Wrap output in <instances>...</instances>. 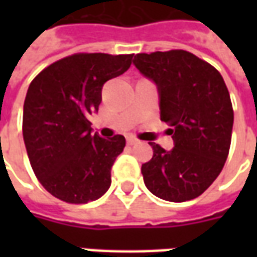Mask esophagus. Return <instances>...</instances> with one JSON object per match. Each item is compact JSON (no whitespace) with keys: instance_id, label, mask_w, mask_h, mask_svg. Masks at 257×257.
<instances>
[{"instance_id":"34e87169","label":"esophagus","mask_w":257,"mask_h":257,"mask_svg":"<svg viewBox=\"0 0 257 257\" xmlns=\"http://www.w3.org/2000/svg\"><path fill=\"white\" fill-rule=\"evenodd\" d=\"M126 143H128L129 146H134V145H138V143H139V140L136 139V138H134V136H129V138H126Z\"/></svg>"}]
</instances>
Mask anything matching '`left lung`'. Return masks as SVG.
I'll return each instance as SVG.
<instances>
[{"label": "left lung", "instance_id": "1", "mask_svg": "<svg viewBox=\"0 0 257 257\" xmlns=\"http://www.w3.org/2000/svg\"><path fill=\"white\" fill-rule=\"evenodd\" d=\"M134 64L160 92V117L175 147L150 142L153 158L142 165L145 184L158 198H197L219 176L231 145V99L221 74L183 49L138 53Z\"/></svg>", "mask_w": 257, "mask_h": 257}]
</instances>
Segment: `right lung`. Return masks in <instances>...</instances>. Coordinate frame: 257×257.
Returning a JSON list of instances; mask_svg holds the SVG:
<instances>
[{
	"label": "right lung",
	"mask_w": 257,
	"mask_h": 257,
	"mask_svg": "<svg viewBox=\"0 0 257 257\" xmlns=\"http://www.w3.org/2000/svg\"><path fill=\"white\" fill-rule=\"evenodd\" d=\"M134 55L74 53L49 64L31 81L23 107V139L31 168L48 193L67 204L100 198L125 138L90 134L101 88L123 74Z\"/></svg>",
	"instance_id": "obj_1"
}]
</instances>
